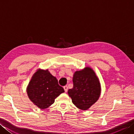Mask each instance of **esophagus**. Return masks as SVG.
Returning a JSON list of instances; mask_svg holds the SVG:
<instances>
[{"mask_svg":"<svg viewBox=\"0 0 134 134\" xmlns=\"http://www.w3.org/2000/svg\"><path fill=\"white\" fill-rule=\"evenodd\" d=\"M63 88H64V89L65 92V93L67 92V90H68V86H64L63 87Z\"/></svg>","mask_w":134,"mask_h":134,"instance_id":"1","label":"esophagus"}]
</instances>
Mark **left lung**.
<instances>
[{"mask_svg": "<svg viewBox=\"0 0 134 134\" xmlns=\"http://www.w3.org/2000/svg\"><path fill=\"white\" fill-rule=\"evenodd\" d=\"M73 87L68 90L72 103L78 108L87 110L98 100L101 87L98 78L89 67L76 71L72 78Z\"/></svg>", "mask_w": 134, "mask_h": 134, "instance_id": "1", "label": "left lung"}]
</instances>
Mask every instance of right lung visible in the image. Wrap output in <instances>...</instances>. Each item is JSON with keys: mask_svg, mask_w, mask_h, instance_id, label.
Returning <instances> with one entry per match:
<instances>
[{"mask_svg": "<svg viewBox=\"0 0 134 134\" xmlns=\"http://www.w3.org/2000/svg\"><path fill=\"white\" fill-rule=\"evenodd\" d=\"M64 92V89L59 85L58 79L48 70L36 71L27 87L29 98L41 109L51 106L57 97Z\"/></svg>", "mask_w": 134, "mask_h": 134, "instance_id": "right-lung-1", "label": "right lung"}]
</instances>
